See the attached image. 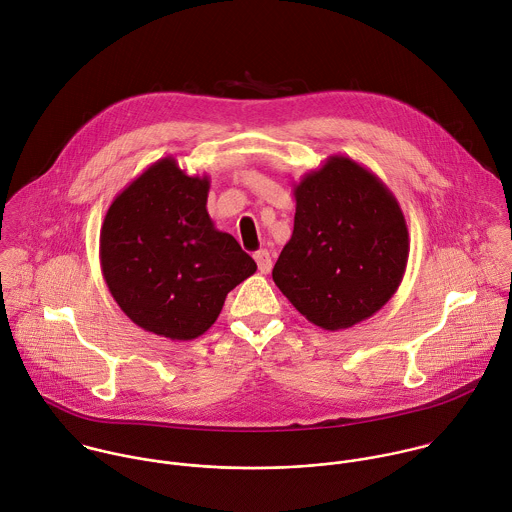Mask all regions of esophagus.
I'll return each instance as SVG.
<instances>
[{"label":"esophagus","instance_id":"esophagus-1","mask_svg":"<svg viewBox=\"0 0 512 512\" xmlns=\"http://www.w3.org/2000/svg\"><path fill=\"white\" fill-rule=\"evenodd\" d=\"M255 261H257V267H259V271H261L263 275L271 273V269H273V257H271V253H269L267 249H261L259 253H255Z\"/></svg>","mask_w":512,"mask_h":512}]
</instances>
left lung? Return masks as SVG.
Masks as SVG:
<instances>
[{"label":"left lung","mask_w":512,"mask_h":512,"mask_svg":"<svg viewBox=\"0 0 512 512\" xmlns=\"http://www.w3.org/2000/svg\"><path fill=\"white\" fill-rule=\"evenodd\" d=\"M295 225L273 281L325 331L349 329L387 305L409 261V229L393 191L365 165L331 155L293 185Z\"/></svg>","instance_id":"1"}]
</instances>
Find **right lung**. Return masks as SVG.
Masks as SVG:
<instances>
[{
  "mask_svg": "<svg viewBox=\"0 0 512 512\" xmlns=\"http://www.w3.org/2000/svg\"><path fill=\"white\" fill-rule=\"evenodd\" d=\"M209 177L163 157L109 205L99 261L107 289L141 329L171 341L203 335L225 297L257 271L233 235L207 213Z\"/></svg>",
  "mask_w": 512,
  "mask_h": 512,
  "instance_id": "right-lung-1",
  "label": "right lung"
}]
</instances>
